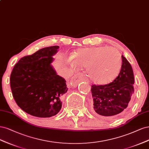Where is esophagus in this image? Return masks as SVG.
<instances>
[{"mask_svg": "<svg viewBox=\"0 0 149 149\" xmlns=\"http://www.w3.org/2000/svg\"><path fill=\"white\" fill-rule=\"evenodd\" d=\"M84 80V75L81 73H77V74H75L72 78V80L70 81L71 82V85L74 86V87H75L77 86L80 81H82Z\"/></svg>", "mask_w": 149, "mask_h": 149, "instance_id": "esophagus-1", "label": "esophagus"}]
</instances>
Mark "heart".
I'll list each match as a JSON object with an SVG mask.
<instances>
[{
    "label": "heart",
    "instance_id": "1",
    "mask_svg": "<svg viewBox=\"0 0 149 149\" xmlns=\"http://www.w3.org/2000/svg\"><path fill=\"white\" fill-rule=\"evenodd\" d=\"M71 64L86 68L92 82L106 85L116 79L122 66L119 52L114 47H94L79 49L72 55Z\"/></svg>",
    "mask_w": 149,
    "mask_h": 149
}]
</instances>
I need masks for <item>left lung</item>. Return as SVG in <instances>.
I'll return each instance as SVG.
<instances>
[{
	"instance_id": "left-lung-1",
	"label": "left lung",
	"mask_w": 149,
	"mask_h": 149,
	"mask_svg": "<svg viewBox=\"0 0 149 149\" xmlns=\"http://www.w3.org/2000/svg\"><path fill=\"white\" fill-rule=\"evenodd\" d=\"M133 84L132 68L122 55L121 69L117 77L108 84L92 85L93 113L106 117L123 113L131 102L134 91Z\"/></svg>"
}]
</instances>
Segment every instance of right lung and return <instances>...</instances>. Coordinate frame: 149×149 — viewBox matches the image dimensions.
<instances>
[{"instance_id":"obj_1","label":"right lung","mask_w":149,"mask_h":149,"mask_svg":"<svg viewBox=\"0 0 149 149\" xmlns=\"http://www.w3.org/2000/svg\"><path fill=\"white\" fill-rule=\"evenodd\" d=\"M58 46L38 50L24 56L14 66L10 88L14 100L24 111L39 118L58 113L62 98L68 92L64 79L56 74L51 63Z\"/></svg>"}]
</instances>
